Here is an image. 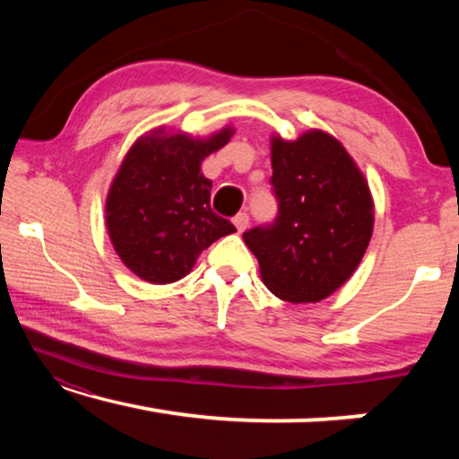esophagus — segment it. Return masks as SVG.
Returning <instances> with one entry per match:
<instances>
[{"label": "esophagus", "mask_w": 459, "mask_h": 459, "mask_svg": "<svg viewBox=\"0 0 459 459\" xmlns=\"http://www.w3.org/2000/svg\"><path fill=\"white\" fill-rule=\"evenodd\" d=\"M232 222H235V227H237L238 232H243L248 227V214L247 212H238L235 219H232Z\"/></svg>", "instance_id": "obj_1"}]
</instances>
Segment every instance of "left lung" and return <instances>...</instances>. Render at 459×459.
Listing matches in <instances>:
<instances>
[{
  "label": "left lung",
  "mask_w": 459,
  "mask_h": 459,
  "mask_svg": "<svg viewBox=\"0 0 459 459\" xmlns=\"http://www.w3.org/2000/svg\"><path fill=\"white\" fill-rule=\"evenodd\" d=\"M271 186L277 216L243 232L271 293L316 304L346 283L372 237L368 184L338 139L307 131L298 142L273 137Z\"/></svg>",
  "instance_id": "8db88e82"
}]
</instances>
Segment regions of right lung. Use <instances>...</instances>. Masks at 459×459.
I'll use <instances>...</instances> for the list:
<instances>
[{"label":"right lung","mask_w":459,"mask_h":459,"mask_svg":"<svg viewBox=\"0 0 459 459\" xmlns=\"http://www.w3.org/2000/svg\"><path fill=\"white\" fill-rule=\"evenodd\" d=\"M227 127L208 139L155 129L137 139L107 196V230L127 269L150 283L188 275L198 255L237 229L211 208L206 155L229 143Z\"/></svg>","instance_id":"right-lung-1"}]
</instances>
